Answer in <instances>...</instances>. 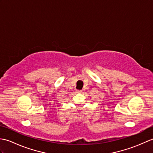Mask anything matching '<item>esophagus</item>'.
<instances>
[{
	"mask_svg": "<svg viewBox=\"0 0 153 153\" xmlns=\"http://www.w3.org/2000/svg\"><path fill=\"white\" fill-rule=\"evenodd\" d=\"M77 93H82V91H81V90H77Z\"/></svg>",
	"mask_w": 153,
	"mask_h": 153,
	"instance_id": "34e87169",
	"label": "esophagus"
}]
</instances>
